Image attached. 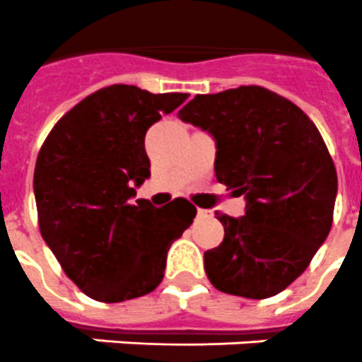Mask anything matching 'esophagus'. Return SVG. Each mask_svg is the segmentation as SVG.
<instances>
[{"label": "esophagus", "instance_id": "esophagus-1", "mask_svg": "<svg viewBox=\"0 0 362 362\" xmlns=\"http://www.w3.org/2000/svg\"><path fill=\"white\" fill-rule=\"evenodd\" d=\"M209 215H211V214H209L208 209H202V208L197 209V217H199V218H208Z\"/></svg>", "mask_w": 362, "mask_h": 362}]
</instances>
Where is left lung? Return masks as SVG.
<instances>
[{
	"label": "left lung",
	"instance_id": "8db88e82",
	"mask_svg": "<svg viewBox=\"0 0 362 362\" xmlns=\"http://www.w3.org/2000/svg\"><path fill=\"white\" fill-rule=\"evenodd\" d=\"M178 117L214 136L217 180L247 199L239 218L204 252L215 289L263 300L281 293L311 263L333 223L337 171L320 132L289 99L261 86L191 99Z\"/></svg>",
	"mask_w": 362,
	"mask_h": 362
}]
</instances>
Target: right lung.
<instances>
[{
    "label": "right lung",
    "instance_id": "obj_1",
    "mask_svg": "<svg viewBox=\"0 0 362 362\" xmlns=\"http://www.w3.org/2000/svg\"><path fill=\"white\" fill-rule=\"evenodd\" d=\"M186 99L129 84L101 88L60 117L38 153L33 187L42 238L66 276L97 302L153 293L167 250L195 218L186 199L163 208L130 200L151 176L148 127Z\"/></svg>",
    "mask_w": 362,
    "mask_h": 362
}]
</instances>
